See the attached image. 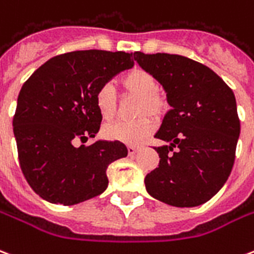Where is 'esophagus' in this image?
I'll use <instances>...</instances> for the list:
<instances>
[{"label": "esophagus", "instance_id": "esophagus-1", "mask_svg": "<svg viewBox=\"0 0 254 254\" xmlns=\"http://www.w3.org/2000/svg\"><path fill=\"white\" fill-rule=\"evenodd\" d=\"M140 149L141 146H138V145H129V146H127V152H129V154H135Z\"/></svg>", "mask_w": 254, "mask_h": 254}]
</instances>
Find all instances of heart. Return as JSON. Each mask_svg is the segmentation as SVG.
<instances>
[{"label": "heart", "instance_id": "1", "mask_svg": "<svg viewBox=\"0 0 254 254\" xmlns=\"http://www.w3.org/2000/svg\"><path fill=\"white\" fill-rule=\"evenodd\" d=\"M123 92L127 96L137 97L134 114L142 118L127 123L108 124L102 129L105 138L127 145H138L148 137L154 129V123L145 114L153 117H161L168 109L165 96L157 90V81L148 70L135 67L127 71L120 81ZM94 104L98 113L104 120H112L117 109V97L110 84L102 85L94 96Z\"/></svg>", "mask_w": 254, "mask_h": 254}]
</instances>
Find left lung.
I'll return each mask as SVG.
<instances>
[{"instance_id": "left-lung-1", "label": "left lung", "mask_w": 254, "mask_h": 254, "mask_svg": "<svg viewBox=\"0 0 254 254\" xmlns=\"http://www.w3.org/2000/svg\"><path fill=\"white\" fill-rule=\"evenodd\" d=\"M133 57L158 81L172 106L154 134L169 145L154 148L160 164L146 174L145 188L172 206L205 204L224 187L235 164L240 137L235 94L212 69L190 58L141 52Z\"/></svg>"}]
</instances>
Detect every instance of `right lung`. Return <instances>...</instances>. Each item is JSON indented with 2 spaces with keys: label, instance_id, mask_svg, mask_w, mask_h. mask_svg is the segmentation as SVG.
Instances as JSON below:
<instances>
[{
  "label": "right lung",
  "instance_id": "right-lung-1",
  "mask_svg": "<svg viewBox=\"0 0 254 254\" xmlns=\"http://www.w3.org/2000/svg\"><path fill=\"white\" fill-rule=\"evenodd\" d=\"M131 54L80 50L50 58L22 85L13 119L21 170L32 189L52 204L74 205L108 188L106 169L127 157L123 142L94 138L102 117L94 96L114 75L131 69Z\"/></svg>",
  "mask_w": 254,
  "mask_h": 254
}]
</instances>
